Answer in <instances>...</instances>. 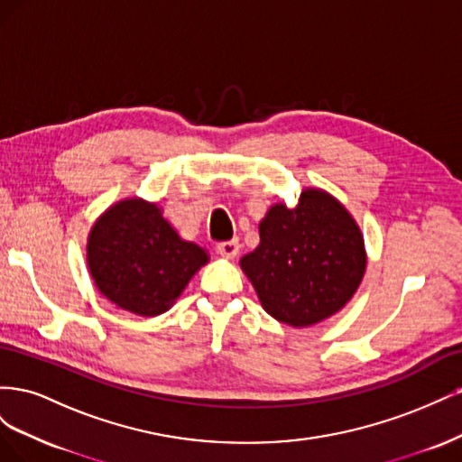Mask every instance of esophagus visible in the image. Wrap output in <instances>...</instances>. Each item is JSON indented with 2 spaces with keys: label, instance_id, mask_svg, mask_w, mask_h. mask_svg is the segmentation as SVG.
Instances as JSON below:
<instances>
[{
  "label": "esophagus",
  "instance_id": "esophagus-1",
  "mask_svg": "<svg viewBox=\"0 0 462 462\" xmlns=\"http://www.w3.org/2000/svg\"><path fill=\"white\" fill-rule=\"evenodd\" d=\"M239 241H226V243H219L217 245V254L227 258V260H233L236 254H239Z\"/></svg>",
  "mask_w": 462,
  "mask_h": 462
}]
</instances>
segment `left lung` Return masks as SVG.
I'll use <instances>...</instances> for the list:
<instances>
[{
	"label": "left lung",
	"mask_w": 462,
	"mask_h": 462,
	"mask_svg": "<svg viewBox=\"0 0 462 462\" xmlns=\"http://www.w3.org/2000/svg\"><path fill=\"white\" fill-rule=\"evenodd\" d=\"M263 310L292 328L339 312L366 270L365 239L331 194L304 189L295 208L275 204L260 221V245L241 258Z\"/></svg>",
	"instance_id": "left-lung-1"
}]
</instances>
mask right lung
<instances>
[{"instance_id": "1", "label": "right lung", "mask_w": 462, "mask_h": 462, "mask_svg": "<svg viewBox=\"0 0 462 462\" xmlns=\"http://www.w3.org/2000/svg\"><path fill=\"white\" fill-rule=\"evenodd\" d=\"M87 262L107 300L138 316H158L171 309L208 254L180 239L158 204L127 199L94 223Z\"/></svg>"}]
</instances>
